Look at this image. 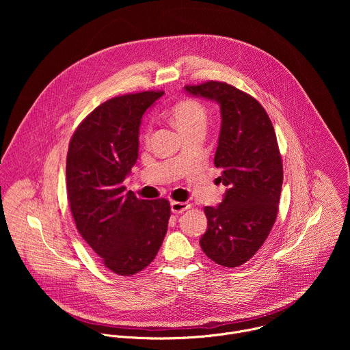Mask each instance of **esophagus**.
<instances>
[{
  "mask_svg": "<svg viewBox=\"0 0 350 350\" xmlns=\"http://www.w3.org/2000/svg\"><path fill=\"white\" fill-rule=\"evenodd\" d=\"M189 204H187V202H176V201H173L172 204H170V208H172V212L173 213H183V212H185L187 209H189Z\"/></svg>",
  "mask_w": 350,
  "mask_h": 350,
  "instance_id": "obj_1",
  "label": "esophagus"
}]
</instances>
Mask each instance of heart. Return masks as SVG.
<instances>
[{
  "mask_svg": "<svg viewBox=\"0 0 350 350\" xmlns=\"http://www.w3.org/2000/svg\"><path fill=\"white\" fill-rule=\"evenodd\" d=\"M172 119L174 122V124L184 133H189L195 129H205L206 126V120H208V115H206V109L205 107L193 101V99H184V101L177 103L173 109H172ZM149 134H151V126H146L145 133H144V138L148 139Z\"/></svg>",
  "mask_w": 350,
  "mask_h": 350,
  "instance_id": "1",
  "label": "heart"
}]
</instances>
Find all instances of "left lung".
<instances>
[{"label": "left lung", "mask_w": 350, "mask_h": 350, "mask_svg": "<svg viewBox=\"0 0 350 350\" xmlns=\"http://www.w3.org/2000/svg\"><path fill=\"white\" fill-rule=\"evenodd\" d=\"M184 90L220 107L215 166L221 169L219 180L227 189L219 206L204 209L208 230L199 243L215 263L237 267L259 251L277 217L282 162L274 127L259 101L227 83Z\"/></svg>", "instance_id": "1"}]
</instances>
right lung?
<instances>
[{
	"label": "right lung",
	"instance_id": "right-lung-1",
	"mask_svg": "<svg viewBox=\"0 0 350 350\" xmlns=\"http://www.w3.org/2000/svg\"><path fill=\"white\" fill-rule=\"evenodd\" d=\"M162 91L108 99L72 135L66 158L70 212L83 239L118 275H133L151 263L167 231L170 204L126 192L124 178L138 158L142 115Z\"/></svg>",
	"mask_w": 350,
	"mask_h": 350
}]
</instances>
